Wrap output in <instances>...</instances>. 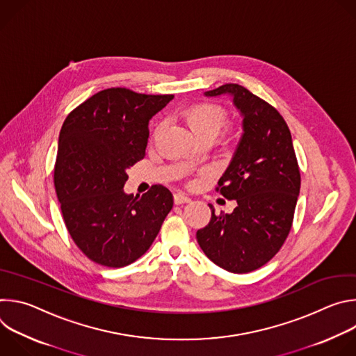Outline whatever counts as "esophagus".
<instances>
[{"label": "esophagus", "mask_w": 356, "mask_h": 356, "mask_svg": "<svg viewBox=\"0 0 356 356\" xmlns=\"http://www.w3.org/2000/svg\"><path fill=\"white\" fill-rule=\"evenodd\" d=\"M173 200H175V204H184V202H190L191 201V198L190 197H187L186 194H183V193H176L175 194V197H173Z\"/></svg>", "instance_id": "obj_1"}]
</instances>
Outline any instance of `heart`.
<instances>
[{
  "mask_svg": "<svg viewBox=\"0 0 356 356\" xmlns=\"http://www.w3.org/2000/svg\"><path fill=\"white\" fill-rule=\"evenodd\" d=\"M180 115L198 139L206 136H217L228 122V114L225 108L216 103H210V101L194 103L183 108ZM159 131L161 127L158 125L154 131V135L156 136Z\"/></svg>",
  "mask_w": 356,
  "mask_h": 356,
  "instance_id": "1",
  "label": "heart"
}]
</instances>
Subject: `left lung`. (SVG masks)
<instances>
[{
    "instance_id": "1",
    "label": "left lung",
    "mask_w": 356,
    "mask_h": 356,
    "mask_svg": "<svg viewBox=\"0 0 356 356\" xmlns=\"http://www.w3.org/2000/svg\"><path fill=\"white\" fill-rule=\"evenodd\" d=\"M231 94L243 117V135L216 190L236 200L232 214H216L197 231L207 258L231 273L266 265L283 246L300 193V169L290 129L280 113L239 84H224L206 95Z\"/></svg>"
}]
</instances>
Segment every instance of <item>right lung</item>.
Segmentation results:
<instances>
[{
	"label": "right lung",
	"instance_id": "right-lung-1",
	"mask_svg": "<svg viewBox=\"0 0 356 356\" xmlns=\"http://www.w3.org/2000/svg\"><path fill=\"white\" fill-rule=\"evenodd\" d=\"M172 98L106 88L62 125L54 181L63 221L77 248L101 266L124 268L139 259L173 207L162 184L142 197L122 190L127 169L145 158L149 120Z\"/></svg>",
	"mask_w": 356,
	"mask_h": 356
}]
</instances>
